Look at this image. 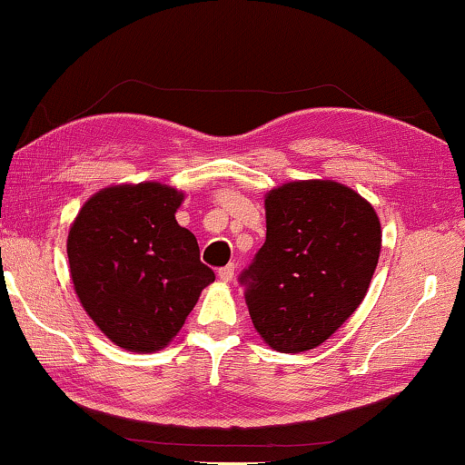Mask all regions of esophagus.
<instances>
[{
    "label": "esophagus",
    "mask_w": 465,
    "mask_h": 465,
    "mask_svg": "<svg viewBox=\"0 0 465 465\" xmlns=\"http://www.w3.org/2000/svg\"><path fill=\"white\" fill-rule=\"evenodd\" d=\"M233 275H235V264H227V267H221L219 269V279L221 282H232L233 279Z\"/></svg>",
    "instance_id": "obj_1"
}]
</instances>
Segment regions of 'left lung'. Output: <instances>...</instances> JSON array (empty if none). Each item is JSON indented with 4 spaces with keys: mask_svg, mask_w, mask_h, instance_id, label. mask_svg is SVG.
I'll list each match as a JSON object with an SVG mask.
<instances>
[{
    "mask_svg": "<svg viewBox=\"0 0 465 465\" xmlns=\"http://www.w3.org/2000/svg\"><path fill=\"white\" fill-rule=\"evenodd\" d=\"M264 211L267 240L240 275L250 319L272 350H312L362 304L381 254L379 217L331 180L283 183Z\"/></svg>",
    "mask_w": 465,
    "mask_h": 465,
    "instance_id": "8db88e82",
    "label": "left lung"
}]
</instances>
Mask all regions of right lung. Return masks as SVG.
<instances>
[{"instance_id": "obj_1", "label": "right lung", "mask_w": 465, "mask_h": 465, "mask_svg": "<svg viewBox=\"0 0 465 465\" xmlns=\"http://www.w3.org/2000/svg\"><path fill=\"white\" fill-rule=\"evenodd\" d=\"M182 201L165 183H122L88 198L70 227V275L80 304L128 351L165 348L215 282L194 233L175 221Z\"/></svg>"}]
</instances>
